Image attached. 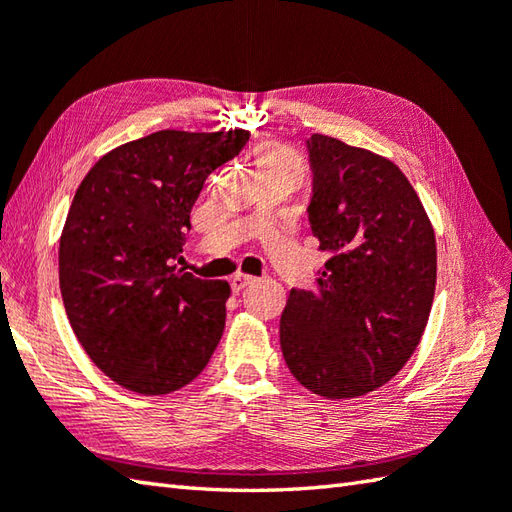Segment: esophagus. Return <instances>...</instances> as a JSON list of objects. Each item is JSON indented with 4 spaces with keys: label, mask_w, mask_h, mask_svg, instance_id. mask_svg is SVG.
<instances>
[{
    "label": "esophagus",
    "mask_w": 512,
    "mask_h": 512,
    "mask_svg": "<svg viewBox=\"0 0 512 512\" xmlns=\"http://www.w3.org/2000/svg\"><path fill=\"white\" fill-rule=\"evenodd\" d=\"M248 284H253V277L250 275H235L233 279H231V288H233V292H239V290H244Z\"/></svg>",
    "instance_id": "esophagus-1"
}]
</instances>
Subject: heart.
<instances>
[{"label": "heart", "instance_id": "b5f03b06", "mask_svg": "<svg viewBox=\"0 0 512 512\" xmlns=\"http://www.w3.org/2000/svg\"><path fill=\"white\" fill-rule=\"evenodd\" d=\"M255 162L259 171H273V169H295L299 171V158L284 145L277 143H264L255 151Z\"/></svg>", "mask_w": 512, "mask_h": 512}]
</instances>
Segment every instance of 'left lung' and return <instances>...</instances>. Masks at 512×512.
Wrapping results in <instances>:
<instances>
[{
    "mask_svg": "<svg viewBox=\"0 0 512 512\" xmlns=\"http://www.w3.org/2000/svg\"><path fill=\"white\" fill-rule=\"evenodd\" d=\"M308 206L328 253L314 290H292L279 339L299 383L330 400L383 387L416 352L436 295V233L394 162L312 134Z\"/></svg>",
    "mask_w": 512,
    "mask_h": 512,
    "instance_id": "left-lung-1",
    "label": "left lung"
}]
</instances>
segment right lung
Instances as JSON below:
<instances>
[{
	"label": "right lung",
	"mask_w": 512,
	"mask_h": 512,
	"mask_svg": "<svg viewBox=\"0 0 512 512\" xmlns=\"http://www.w3.org/2000/svg\"><path fill=\"white\" fill-rule=\"evenodd\" d=\"M248 136L162 129L107 151L76 189L59 239L61 297L85 354L116 385L171 394L211 361L231 286L173 259L206 176Z\"/></svg>",
	"instance_id": "add662e5"
}]
</instances>
